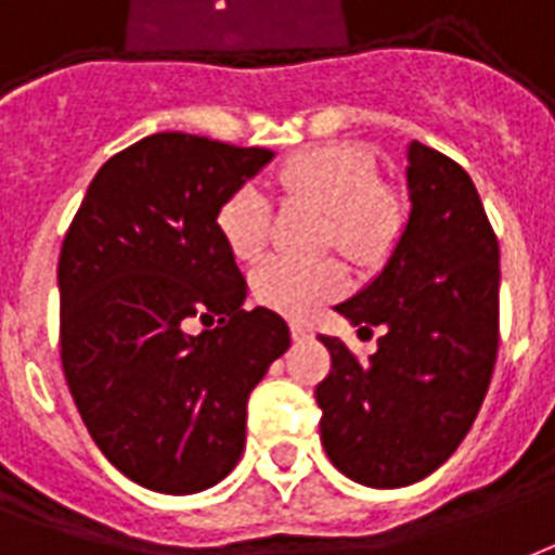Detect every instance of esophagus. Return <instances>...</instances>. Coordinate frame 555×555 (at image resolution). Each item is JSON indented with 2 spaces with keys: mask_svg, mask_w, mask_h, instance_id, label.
Masks as SVG:
<instances>
[{
  "mask_svg": "<svg viewBox=\"0 0 555 555\" xmlns=\"http://www.w3.org/2000/svg\"><path fill=\"white\" fill-rule=\"evenodd\" d=\"M291 335H294V340L311 338V326L309 323H302V320H294V323H291Z\"/></svg>",
  "mask_w": 555,
  "mask_h": 555,
  "instance_id": "esophagus-1",
  "label": "esophagus"
}]
</instances>
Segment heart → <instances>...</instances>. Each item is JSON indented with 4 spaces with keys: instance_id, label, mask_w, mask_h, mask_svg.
I'll return each instance as SVG.
<instances>
[{
    "instance_id": "1",
    "label": "heart",
    "mask_w": 555,
    "mask_h": 555,
    "mask_svg": "<svg viewBox=\"0 0 555 555\" xmlns=\"http://www.w3.org/2000/svg\"><path fill=\"white\" fill-rule=\"evenodd\" d=\"M288 203L323 211V246H338L356 261L379 258L400 232V203L376 182V164L364 146L323 143L294 155L276 176ZM225 246L237 261H256L267 246L270 208L256 184H244L217 215ZM347 273L335 258L288 264L270 258L253 270V294L270 309L306 318L344 288Z\"/></svg>"
}]
</instances>
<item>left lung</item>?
<instances>
[{
	"label": "left lung",
	"instance_id": "obj_1",
	"mask_svg": "<svg viewBox=\"0 0 555 555\" xmlns=\"http://www.w3.org/2000/svg\"><path fill=\"white\" fill-rule=\"evenodd\" d=\"M409 220L373 282L335 306L352 326H379L359 361L323 335L332 371L320 382V441L352 482L403 488L465 441L496 359L500 246L470 176L441 152L405 150Z\"/></svg>",
	"mask_w": 555,
	"mask_h": 555
}]
</instances>
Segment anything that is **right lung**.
<instances>
[{
	"label": "right lung",
	"instance_id": "right-lung-1",
	"mask_svg": "<svg viewBox=\"0 0 555 555\" xmlns=\"http://www.w3.org/2000/svg\"><path fill=\"white\" fill-rule=\"evenodd\" d=\"M273 162L158 131L93 176L59 258L61 364L102 455L131 482L196 494L237 465L246 400L291 347L276 311H246L217 215ZM194 319L215 331L191 336Z\"/></svg>",
	"mask_w": 555,
	"mask_h": 555
}]
</instances>
